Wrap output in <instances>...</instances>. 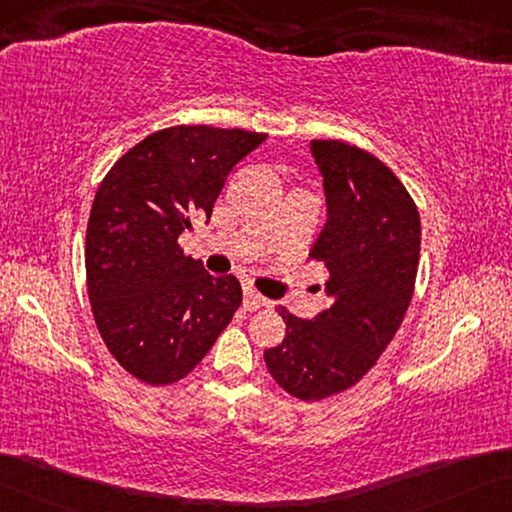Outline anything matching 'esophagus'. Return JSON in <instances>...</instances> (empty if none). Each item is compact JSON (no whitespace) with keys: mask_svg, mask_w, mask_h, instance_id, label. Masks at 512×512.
<instances>
[{"mask_svg":"<svg viewBox=\"0 0 512 512\" xmlns=\"http://www.w3.org/2000/svg\"><path fill=\"white\" fill-rule=\"evenodd\" d=\"M263 306H267L265 297L258 295L256 290L247 288V290H245V309H247V311H258V309H263Z\"/></svg>","mask_w":512,"mask_h":512,"instance_id":"1","label":"esophagus"}]
</instances>
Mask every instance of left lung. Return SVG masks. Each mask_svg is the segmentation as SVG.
<instances>
[{
  "label": "left lung",
  "mask_w": 512,
  "mask_h": 512,
  "mask_svg": "<svg viewBox=\"0 0 512 512\" xmlns=\"http://www.w3.org/2000/svg\"><path fill=\"white\" fill-rule=\"evenodd\" d=\"M327 222L311 258L329 272V306L302 320L279 306L286 338L265 350L267 371L300 400L355 387L387 350L412 302L421 217L387 164L338 139H313Z\"/></svg>",
  "instance_id": "8db88e82"
}]
</instances>
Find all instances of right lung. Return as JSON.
Returning <instances> with one entry per match:
<instances>
[{
  "label": "right lung",
  "instance_id": "1",
  "mask_svg": "<svg viewBox=\"0 0 512 512\" xmlns=\"http://www.w3.org/2000/svg\"><path fill=\"white\" fill-rule=\"evenodd\" d=\"M261 132L174 125L116 160L86 226V286L98 332L137 380H183L242 302L233 274L212 277L178 235L210 219L226 178L265 141Z\"/></svg>",
  "mask_w": 512,
  "mask_h": 512
}]
</instances>
